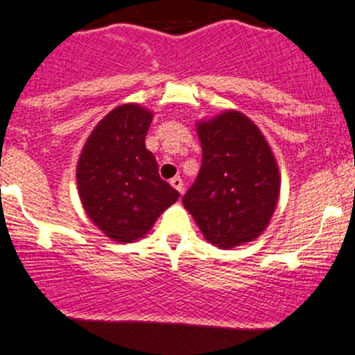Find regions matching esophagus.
I'll return each mask as SVG.
<instances>
[{"label": "esophagus", "instance_id": "obj_1", "mask_svg": "<svg viewBox=\"0 0 355 355\" xmlns=\"http://www.w3.org/2000/svg\"><path fill=\"white\" fill-rule=\"evenodd\" d=\"M170 184L173 185L175 189H177L178 193H180V194L184 193V180H182L180 177H175V178H171V180H170Z\"/></svg>", "mask_w": 355, "mask_h": 355}]
</instances>
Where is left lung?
<instances>
[{
  "label": "left lung",
  "instance_id": "left-lung-1",
  "mask_svg": "<svg viewBox=\"0 0 355 355\" xmlns=\"http://www.w3.org/2000/svg\"><path fill=\"white\" fill-rule=\"evenodd\" d=\"M201 168L182 201L203 237L232 249L261 235L279 198V170L269 143L245 114L225 111L196 123Z\"/></svg>",
  "mask_w": 355,
  "mask_h": 355
}]
</instances>
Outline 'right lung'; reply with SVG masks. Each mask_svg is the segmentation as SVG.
Masks as SVG:
<instances>
[{
    "label": "right lung",
    "instance_id": "1",
    "mask_svg": "<svg viewBox=\"0 0 355 355\" xmlns=\"http://www.w3.org/2000/svg\"><path fill=\"white\" fill-rule=\"evenodd\" d=\"M152 116L138 104L114 107L92 130L79 155L76 177L83 207L116 242L145 237L180 196L159 177L157 161L145 146Z\"/></svg>",
    "mask_w": 355,
    "mask_h": 355
}]
</instances>
